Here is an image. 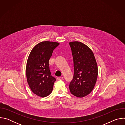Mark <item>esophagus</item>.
<instances>
[{"instance_id":"obj_1","label":"esophagus","mask_w":125,"mask_h":125,"mask_svg":"<svg viewBox=\"0 0 125 125\" xmlns=\"http://www.w3.org/2000/svg\"><path fill=\"white\" fill-rule=\"evenodd\" d=\"M57 79L58 80H62L63 79V77H58L57 78Z\"/></svg>"}]
</instances>
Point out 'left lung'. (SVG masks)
<instances>
[{
    "label": "left lung",
    "instance_id": "left-lung-1",
    "mask_svg": "<svg viewBox=\"0 0 125 125\" xmlns=\"http://www.w3.org/2000/svg\"><path fill=\"white\" fill-rule=\"evenodd\" d=\"M74 61V77L70 83L71 93L78 97L90 94L97 78L98 68L92 50L79 42L69 43Z\"/></svg>",
    "mask_w": 125,
    "mask_h": 125
}]
</instances>
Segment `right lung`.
Segmentation results:
<instances>
[{
    "label": "right lung",
    "mask_w": 125,
    "mask_h": 125,
    "mask_svg": "<svg viewBox=\"0 0 125 125\" xmlns=\"http://www.w3.org/2000/svg\"><path fill=\"white\" fill-rule=\"evenodd\" d=\"M59 43L44 41L35 45L29 56L26 66V76L31 91L39 96L49 95L53 90L56 79L51 75L49 60Z\"/></svg>",
    "instance_id": "right-lung-1"
}]
</instances>
